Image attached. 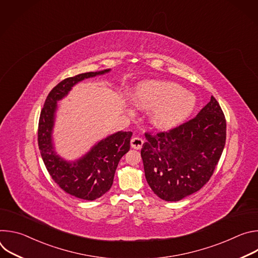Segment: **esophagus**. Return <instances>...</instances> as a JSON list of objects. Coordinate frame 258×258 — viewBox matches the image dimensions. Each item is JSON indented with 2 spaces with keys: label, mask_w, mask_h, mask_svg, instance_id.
I'll return each mask as SVG.
<instances>
[{
  "label": "esophagus",
  "mask_w": 258,
  "mask_h": 258,
  "mask_svg": "<svg viewBox=\"0 0 258 258\" xmlns=\"http://www.w3.org/2000/svg\"><path fill=\"white\" fill-rule=\"evenodd\" d=\"M144 144V141L142 138H139V137H135L131 140V146L132 148L134 149H137V150H140L142 148V146Z\"/></svg>",
  "instance_id": "1"
}]
</instances>
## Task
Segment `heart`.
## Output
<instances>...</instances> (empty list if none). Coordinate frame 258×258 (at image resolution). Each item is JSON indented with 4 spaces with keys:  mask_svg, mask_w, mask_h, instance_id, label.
Instances as JSON below:
<instances>
[{
    "mask_svg": "<svg viewBox=\"0 0 258 258\" xmlns=\"http://www.w3.org/2000/svg\"><path fill=\"white\" fill-rule=\"evenodd\" d=\"M135 101L145 110L155 109L152 122L167 130L187 119L196 105L195 97L177 84L149 81L141 83L135 90Z\"/></svg>",
    "mask_w": 258,
    "mask_h": 258,
    "instance_id": "obj_1",
    "label": "heart"
}]
</instances>
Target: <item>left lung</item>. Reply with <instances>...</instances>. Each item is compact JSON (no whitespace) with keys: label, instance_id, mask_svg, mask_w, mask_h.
<instances>
[{"label":"left lung","instance_id":"obj_1","mask_svg":"<svg viewBox=\"0 0 258 258\" xmlns=\"http://www.w3.org/2000/svg\"><path fill=\"white\" fill-rule=\"evenodd\" d=\"M226 136V118L213 96L191 120L168 132L146 133L141 156L152 191L171 202L199 191L222 156Z\"/></svg>","mask_w":258,"mask_h":258}]
</instances>
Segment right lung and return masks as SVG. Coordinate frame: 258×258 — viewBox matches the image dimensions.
Masks as SVG:
<instances>
[{
  "mask_svg": "<svg viewBox=\"0 0 258 258\" xmlns=\"http://www.w3.org/2000/svg\"><path fill=\"white\" fill-rule=\"evenodd\" d=\"M109 71L110 69H105L81 73L60 82L49 93L39 121L38 143L47 170L63 191L84 200L100 198L111 188L118 162L131 148L133 133L117 132L108 136L80 159L66 161L55 152L52 141L57 102L67 96L78 83Z\"/></svg>",
  "mask_w": 258,
  "mask_h": 258,
  "instance_id": "1",
  "label": "right lung"
}]
</instances>
